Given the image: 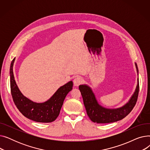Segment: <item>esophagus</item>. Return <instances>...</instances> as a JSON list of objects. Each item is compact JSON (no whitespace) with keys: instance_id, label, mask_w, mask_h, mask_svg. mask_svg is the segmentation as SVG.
Wrapping results in <instances>:
<instances>
[{"instance_id":"esophagus-1","label":"esophagus","mask_w":150,"mask_h":150,"mask_svg":"<svg viewBox=\"0 0 150 150\" xmlns=\"http://www.w3.org/2000/svg\"><path fill=\"white\" fill-rule=\"evenodd\" d=\"M82 82H83V80L80 76H77L74 80V86H79Z\"/></svg>"}]
</instances>
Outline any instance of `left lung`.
Wrapping results in <instances>:
<instances>
[{
    "label": "left lung",
    "mask_w": 150,
    "mask_h": 150,
    "mask_svg": "<svg viewBox=\"0 0 150 150\" xmlns=\"http://www.w3.org/2000/svg\"><path fill=\"white\" fill-rule=\"evenodd\" d=\"M135 65L137 75H139V70L136 63H135ZM79 89L89 119L93 122L97 123H112L123 119L131 112L134 107L137 100L139 91V78H137L136 90L129 101L123 106L115 109H109L101 106L98 103L95 94L88 85L81 84L79 86Z\"/></svg>",
    "instance_id": "obj_1"
}]
</instances>
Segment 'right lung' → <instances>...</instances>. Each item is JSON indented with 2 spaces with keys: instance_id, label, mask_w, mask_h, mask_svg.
Here are the masks:
<instances>
[{
  "instance_id": "1",
  "label": "right lung",
  "mask_w": 150,
  "mask_h": 150,
  "mask_svg": "<svg viewBox=\"0 0 150 150\" xmlns=\"http://www.w3.org/2000/svg\"><path fill=\"white\" fill-rule=\"evenodd\" d=\"M14 60L15 58L11 63L10 76L11 92L15 105L28 119L41 123L53 122L58 117L67 93L72 89L73 82L70 81L61 86L48 100L43 103H36L25 97L19 89L13 74Z\"/></svg>"
}]
</instances>
